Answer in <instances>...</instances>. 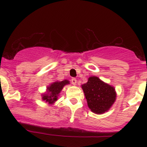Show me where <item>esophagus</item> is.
Segmentation results:
<instances>
[{
    "label": "esophagus",
    "mask_w": 147,
    "mask_h": 147,
    "mask_svg": "<svg viewBox=\"0 0 147 147\" xmlns=\"http://www.w3.org/2000/svg\"><path fill=\"white\" fill-rule=\"evenodd\" d=\"M71 82H72V84H73V85H76V84H77V79H76L75 78H72V79H71Z\"/></svg>",
    "instance_id": "1"
}]
</instances>
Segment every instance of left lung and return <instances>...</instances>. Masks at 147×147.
<instances>
[{"label":"left lung","instance_id":"left-lung-1","mask_svg":"<svg viewBox=\"0 0 147 147\" xmlns=\"http://www.w3.org/2000/svg\"><path fill=\"white\" fill-rule=\"evenodd\" d=\"M87 104L92 112L103 114L107 112L116 99L114 87L105 83L97 77L92 76L87 83L82 85Z\"/></svg>","mask_w":147,"mask_h":147}]
</instances>
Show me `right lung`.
I'll return each instance as SVG.
<instances>
[{"mask_svg":"<svg viewBox=\"0 0 147 147\" xmlns=\"http://www.w3.org/2000/svg\"><path fill=\"white\" fill-rule=\"evenodd\" d=\"M70 84L68 80L55 82L47 87V92L42 95V99L49 104H53L58 99V96L64 86Z\"/></svg>","mask_w":147,"mask_h":147,"instance_id":"right-lung-1","label":"right lung"}]
</instances>
